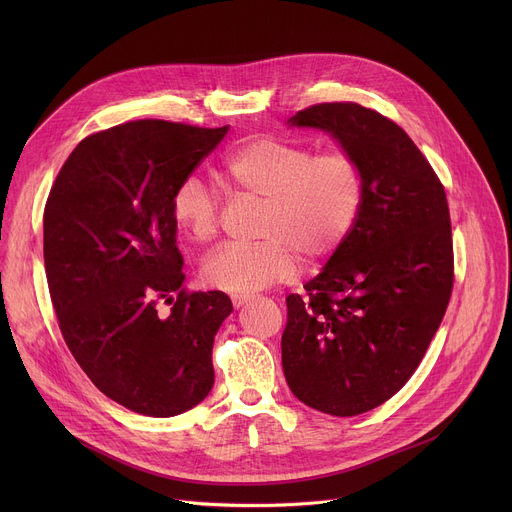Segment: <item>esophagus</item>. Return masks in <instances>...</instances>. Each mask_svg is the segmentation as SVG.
I'll return each instance as SVG.
<instances>
[{
    "label": "esophagus",
    "mask_w": 512,
    "mask_h": 512,
    "mask_svg": "<svg viewBox=\"0 0 512 512\" xmlns=\"http://www.w3.org/2000/svg\"><path fill=\"white\" fill-rule=\"evenodd\" d=\"M231 300H233V306H235V308H241V306H245L247 302H251L253 296H249V294H233Z\"/></svg>",
    "instance_id": "1"
}]
</instances>
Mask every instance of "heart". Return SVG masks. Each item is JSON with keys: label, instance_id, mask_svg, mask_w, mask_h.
Wrapping results in <instances>:
<instances>
[{"label": "heart", "instance_id": "b5f03b06", "mask_svg": "<svg viewBox=\"0 0 512 512\" xmlns=\"http://www.w3.org/2000/svg\"><path fill=\"white\" fill-rule=\"evenodd\" d=\"M221 178L235 194L263 202L259 243L223 245L202 261V281L231 294L291 279L302 257L308 263L330 257L350 235L362 204V174L350 154H314L308 145L275 137H257L229 152ZM172 218L190 241L214 239L218 204L198 176L178 184Z\"/></svg>", "mask_w": 512, "mask_h": 512}]
</instances>
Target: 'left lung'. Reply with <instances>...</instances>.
Segmentation results:
<instances>
[{
  "mask_svg": "<svg viewBox=\"0 0 512 512\" xmlns=\"http://www.w3.org/2000/svg\"><path fill=\"white\" fill-rule=\"evenodd\" d=\"M291 125L332 133L362 174L346 241L306 296H287L285 381L302 403L336 417L367 413L415 373L454 287L446 190L411 137L358 103H320Z\"/></svg>",
  "mask_w": 512,
  "mask_h": 512,
  "instance_id": "8db88e82",
  "label": "left lung"
}]
</instances>
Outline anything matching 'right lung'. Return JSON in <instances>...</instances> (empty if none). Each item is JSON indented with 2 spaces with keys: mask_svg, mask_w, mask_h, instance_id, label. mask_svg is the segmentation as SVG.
I'll use <instances>...</instances> for the list:
<instances>
[{
  "mask_svg": "<svg viewBox=\"0 0 512 512\" xmlns=\"http://www.w3.org/2000/svg\"><path fill=\"white\" fill-rule=\"evenodd\" d=\"M227 131L139 119L93 133L46 200L44 265L64 342L101 393L141 415L184 413L214 383L212 344L233 304L182 287L172 198Z\"/></svg>",
  "mask_w": 512,
  "mask_h": 512,
  "instance_id": "right-lung-1",
  "label": "right lung"
}]
</instances>
